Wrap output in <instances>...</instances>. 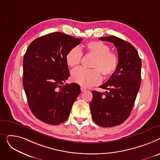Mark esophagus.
I'll list each match as a JSON object with an SVG mask.
<instances>
[{"mask_svg": "<svg viewBox=\"0 0 160 160\" xmlns=\"http://www.w3.org/2000/svg\"><path fill=\"white\" fill-rule=\"evenodd\" d=\"M81 92H84L85 90H87V88L86 87H82V86H81Z\"/></svg>", "mask_w": 160, "mask_h": 160, "instance_id": "esophagus-1", "label": "esophagus"}]
</instances>
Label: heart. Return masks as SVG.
<instances>
[{
  "instance_id": "obj_1",
  "label": "heart",
  "mask_w": 160,
  "mask_h": 160,
  "mask_svg": "<svg viewBox=\"0 0 160 160\" xmlns=\"http://www.w3.org/2000/svg\"><path fill=\"white\" fill-rule=\"evenodd\" d=\"M87 53L95 56L91 70L77 68L72 72V79L73 82L82 85L90 87L96 85L101 81L99 71L105 77L112 76L119 66L118 56L110 52V47L102 41H94L88 42L85 46ZM82 58L81 50L76 46L71 48L66 55V62L70 67H76L80 64Z\"/></svg>"
}]
</instances>
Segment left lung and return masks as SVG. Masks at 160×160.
Returning <instances> with one entry per match:
<instances>
[{
    "instance_id": "8db88e82",
    "label": "left lung",
    "mask_w": 160,
    "mask_h": 160,
    "mask_svg": "<svg viewBox=\"0 0 160 160\" xmlns=\"http://www.w3.org/2000/svg\"><path fill=\"white\" fill-rule=\"evenodd\" d=\"M99 40L113 42L117 48L119 66L109 79L99 87L105 92L92 91L90 104L92 117L102 127L123 123L132 111L141 84V60L136 49L130 43L112 35Z\"/></svg>"
}]
</instances>
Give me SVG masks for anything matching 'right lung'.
<instances>
[{
	"instance_id": "1",
	"label": "right lung",
	"mask_w": 160,
	"mask_h": 160,
	"mask_svg": "<svg viewBox=\"0 0 160 160\" xmlns=\"http://www.w3.org/2000/svg\"><path fill=\"white\" fill-rule=\"evenodd\" d=\"M82 39L54 32L35 39L23 58V87L33 114L47 124L67 120L81 92L76 83L63 84L70 76L66 55Z\"/></svg>"
}]
</instances>
